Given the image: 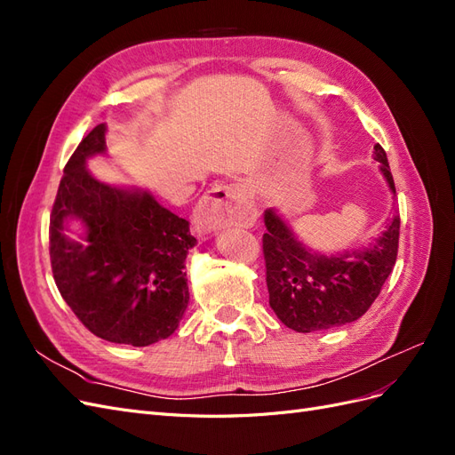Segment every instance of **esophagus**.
I'll return each instance as SVG.
<instances>
[{"mask_svg":"<svg viewBox=\"0 0 455 455\" xmlns=\"http://www.w3.org/2000/svg\"><path fill=\"white\" fill-rule=\"evenodd\" d=\"M256 214L246 201V191L241 184H216L206 191L197 206V226L203 231L220 229L239 224L252 226Z\"/></svg>","mask_w":455,"mask_h":455,"instance_id":"esophagus-1","label":"esophagus"}]
</instances>
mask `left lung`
I'll return each instance as SVG.
<instances>
[{"label": "left lung", "instance_id": "8db88e82", "mask_svg": "<svg viewBox=\"0 0 455 455\" xmlns=\"http://www.w3.org/2000/svg\"><path fill=\"white\" fill-rule=\"evenodd\" d=\"M374 159L395 194V180L385 149L376 144ZM267 231L261 237L266 259L269 306L296 332H315L347 324L363 316L391 275L401 218L395 216L381 237L363 251H347L326 258L309 252L271 209L266 212Z\"/></svg>", "mask_w": 455, "mask_h": 455}]
</instances>
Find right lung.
Segmentation results:
<instances>
[{
    "label": "right lung",
    "instance_id": "obj_1",
    "mask_svg": "<svg viewBox=\"0 0 455 455\" xmlns=\"http://www.w3.org/2000/svg\"><path fill=\"white\" fill-rule=\"evenodd\" d=\"M106 125L79 142L64 167L49 224L52 277L89 332L144 347L169 338L188 307L184 273L196 244L188 220L149 194L109 188L87 172L85 159L106 149ZM66 217L86 224L84 245L68 240Z\"/></svg>",
    "mask_w": 455,
    "mask_h": 455
}]
</instances>
